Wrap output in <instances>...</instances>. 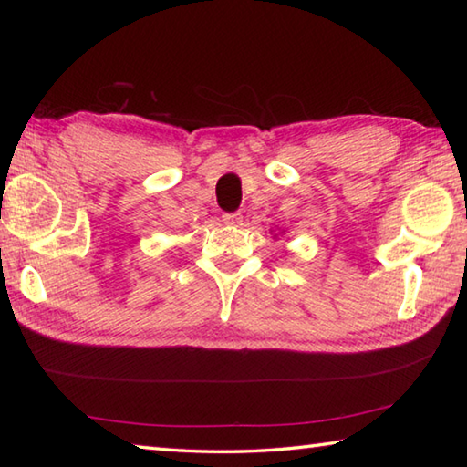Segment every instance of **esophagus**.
<instances>
[{
  "mask_svg": "<svg viewBox=\"0 0 467 467\" xmlns=\"http://www.w3.org/2000/svg\"><path fill=\"white\" fill-rule=\"evenodd\" d=\"M241 221H243V214L241 213H223V223L224 224L236 226V224H241Z\"/></svg>",
  "mask_w": 467,
  "mask_h": 467,
  "instance_id": "obj_1",
  "label": "esophagus"
}]
</instances>
